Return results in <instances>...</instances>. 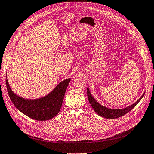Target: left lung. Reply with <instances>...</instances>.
Returning a JSON list of instances; mask_svg holds the SVG:
<instances>
[{
  "label": "left lung",
  "mask_w": 154,
  "mask_h": 154,
  "mask_svg": "<svg viewBox=\"0 0 154 154\" xmlns=\"http://www.w3.org/2000/svg\"><path fill=\"white\" fill-rule=\"evenodd\" d=\"M87 95H88V98L90 103L95 112H96L97 114H98L100 116L104 117V118L113 119L119 118V117L127 114L128 112L131 111V109H132L139 103V101L141 100V99L143 97L144 94L140 97V98H139L135 102L134 104L131 105L130 106H128L127 108H123V109H109L100 105L91 96V93H90L88 88H87Z\"/></svg>",
  "instance_id": "8db88e82"
}]
</instances>
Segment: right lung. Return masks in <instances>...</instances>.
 Returning a JSON list of instances; mask_svg holds the SVG:
<instances>
[{
    "mask_svg": "<svg viewBox=\"0 0 154 154\" xmlns=\"http://www.w3.org/2000/svg\"><path fill=\"white\" fill-rule=\"evenodd\" d=\"M69 82L70 78L64 80L59 83L46 97L34 100L24 99L14 94L11 89L7 79H6V86L12 103L20 112L32 119L45 121L53 118L59 113Z\"/></svg>",
    "mask_w": 154,
    "mask_h": 154,
    "instance_id": "obj_1",
    "label": "right lung"
}]
</instances>
